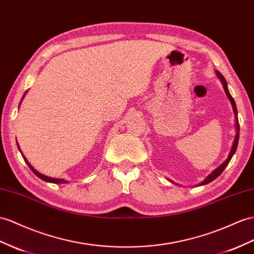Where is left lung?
I'll return each mask as SVG.
<instances>
[{
	"instance_id": "1",
	"label": "left lung",
	"mask_w": 254,
	"mask_h": 254,
	"mask_svg": "<svg viewBox=\"0 0 254 254\" xmlns=\"http://www.w3.org/2000/svg\"><path fill=\"white\" fill-rule=\"evenodd\" d=\"M217 75H218V77L220 78V80L222 81V84H223V88H224V91H225V94L227 95V97H229V100L231 101V103H232V106H233V110H234V114H235V117H236V136H235V139H234V142H233V146H232V149H231V152H230V154H229V157H227V159H226V161L224 162V163H222L221 164L217 170H214L209 176H208L203 183L201 184H199V186H204V185H207V184H209V183H211L212 180H214L216 179L217 177H219L220 175H221V173H222L223 171H224V168L227 166V164L230 163V161H231V159H232V157L234 155V153H235V151H236V149H237V145H238V139H239V122H238V118H237V108H236V104H235V101H234V99L232 97V95L230 94V92H229V89H227V83H226V80H225V78L221 75L219 71H217Z\"/></svg>"
}]
</instances>
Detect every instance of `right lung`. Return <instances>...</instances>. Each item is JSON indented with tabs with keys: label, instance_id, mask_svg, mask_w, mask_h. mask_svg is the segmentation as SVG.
I'll return each mask as SVG.
<instances>
[{
	"label": "right lung",
	"instance_id": "1",
	"mask_svg": "<svg viewBox=\"0 0 254 254\" xmlns=\"http://www.w3.org/2000/svg\"><path fill=\"white\" fill-rule=\"evenodd\" d=\"M25 94V93H24ZM24 96V95H23ZM23 99V97H22ZM17 146H18V144H17ZM19 147V146H18ZM19 150H20V149H19ZM23 159H24V161L27 162V164L29 165V167L31 168L32 170V172H33L37 177H40L41 179H43L44 181H47V183H53V184H65V183H67V181H65L64 179H57V178H50V177H47V176H45V175H43V174H41V173H38L36 170H34L33 167H32L30 164H29V162L27 161V159H25L24 157H23Z\"/></svg>",
	"mask_w": 254,
	"mask_h": 254
}]
</instances>
